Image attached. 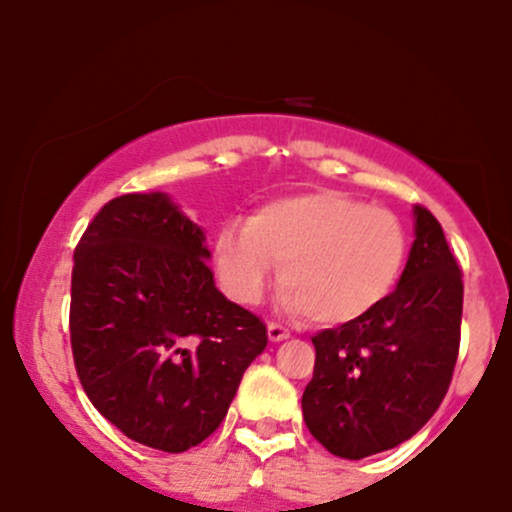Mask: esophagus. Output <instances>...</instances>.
Here are the masks:
<instances>
[{
  "instance_id": "obj_1",
  "label": "esophagus",
  "mask_w": 512,
  "mask_h": 512,
  "mask_svg": "<svg viewBox=\"0 0 512 512\" xmlns=\"http://www.w3.org/2000/svg\"><path fill=\"white\" fill-rule=\"evenodd\" d=\"M267 337H269V342H284V339H289V330H286V327H281V325H276V322H269L267 325Z\"/></svg>"
}]
</instances>
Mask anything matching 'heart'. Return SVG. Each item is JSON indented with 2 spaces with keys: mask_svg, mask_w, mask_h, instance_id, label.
<instances>
[{
  "mask_svg": "<svg viewBox=\"0 0 512 512\" xmlns=\"http://www.w3.org/2000/svg\"><path fill=\"white\" fill-rule=\"evenodd\" d=\"M407 252V228L392 211L317 190L260 204L243 231L221 228L211 257L221 289L236 303L260 301L279 267L291 313L317 327H344L392 296Z\"/></svg>",
  "mask_w": 512,
  "mask_h": 512,
  "instance_id": "obj_1",
  "label": "heart"
}]
</instances>
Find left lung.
<instances>
[{
    "label": "left lung",
    "instance_id": "1",
    "mask_svg": "<svg viewBox=\"0 0 512 512\" xmlns=\"http://www.w3.org/2000/svg\"><path fill=\"white\" fill-rule=\"evenodd\" d=\"M462 272L431 211L414 207V243L392 296L354 325L315 334L303 419L344 460L397 448L448 392L462 322Z\"/></svg>",
    "mask_w": 512,
    "mask_h": 512
}]
</instances>
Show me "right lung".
<instances>
[{
	"label": "right lung",
	"mask_w": 512,
	"mask_h": 512,
	"mask_svg": "<svg viewBox=\"0 0 512 512\" xmlns=\"http://www.w3.org/2000/svg\"><path fill=\"white\" fill-rule=\"evenodd\" d=\"M204 231L166 192L115 197L74 250L72 332L81 387L127 438L185 452L209 438L267 346L228 301Z\"/></svg>",
	"instance_id": "1"
}]
</instances>
